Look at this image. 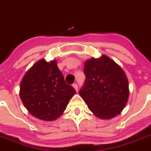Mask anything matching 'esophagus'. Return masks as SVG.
Here are the masks:
<instances>
[{"instance_id": "1", "label": "esophagus", "mask_w": 151, "mask_h": 151, "mask_svg": "<svg viewBox=\"0 0 151 151\" xmlns=\"http://www.w3.org/2000/svg\"><path fill=\"white\" fill-rule=\"evenodd\" d=\"M73 87H74V89L76 90V91H77V90H78V86H77V84L76 83L73 84Z\"/></svg>"}]
</instances>
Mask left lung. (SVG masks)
I'll use <instances>...</instances> for the list:
<instances>
[{"label": "left lung", "instance_id": "left-lung-1", "mask_svg": "<svg viewBox=\"0 0 151 151\" xmlns=\"http://www.w3.org/2000/svg\"><path fill=\"white\" fill-rule=\"evenodd\" d=\"M85 84L79 91L98 118L111 119L120 114L129 98V83L123 69L106 55L84 64Z\"/></svg>", "mask_w": 151, "mask_h": 151}]
</instances>
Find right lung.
Returning a JSON list of instances; mask_svg holds the SVG:
<instances>
[{
	"label": "right lung",
	"mask_w": 151,
	"mask_h": 151,
	"mask_svg": "<svg viewBox=\"0 0 151 151\" xmlns=\"http://www.w3.org/2000/svg\"><path fill=\"white\" fill-rule=\"evenodd\" d=\"M76 91L65 83L56 60H39L20 84L21 100L28 112L43 121L56 120L65 110Z\"/></svg>",
	"instance_id": "1"
}]
</instances>
